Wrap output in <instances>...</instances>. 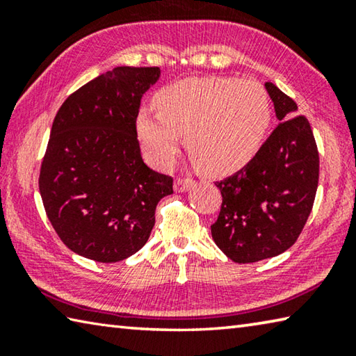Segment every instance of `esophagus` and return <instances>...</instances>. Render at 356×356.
<instances>
[{"label": "esophagus", "instance_id": "1", "mask_svg": "<svg viewBox=\"0 0 356 356\" xmlns=\"http://www.w3.org/2000/svg\"><path fill=\"white\" fill-rule=\"evenodd\" d=\"M195 185L193 182V179H176V182H174V191L176 193H184L190 188V186Z\"/></svg>", "mask_w": 356, "mask_h": 356}]
</instances>
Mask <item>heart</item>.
I'll return each mask as SVG.
<instances>
[{"instance_id":"b5f03b06","label":"heart","mask_w":356,"mask_h":356,"mask_svg":"<svg viewBox=\"0 0 356 356\" xmlns=\"http://www.w3.org/2000/svg\"><path fill=\"white\" fill-rule=\"evenodd\" d=\"M156 111L140 110L136 134L155 166L174 163L180 136L201 168L213 176L242 170L262 147L272 120L261 84L202 76L168 84L155 94Z\"/></svg>"}]
</instances>
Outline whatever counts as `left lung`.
Listing matches in <instances>:
<instances>
[{"mask_svg":"<svg viewBox=\"0 0 356 356\" xmlns=\"http://www.w3.org/2000/svg\"><path fill=\"white\" fill-rule=\"evenodd\" d=\"M278 125L254 159L220 180L221 210L210 229L216 246L234 262L275 257L297 242L318 185V152L311 125L297 104L265 83Z\"/></svg>","mask_w":356,"mask_h":356,"instance_id":"8db88e82","label":"left lung"}]
</instances>
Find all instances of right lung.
<instances>
[{
    "instance_id": "1",
    "label": "right lung",
    "mask_w": 356,
    "mask_h": 356,
    "mask_svg": "<svg viewBox=\"0 0 356 356\" xmlns=\"http://www.w3.org/2000/svg\"><path fill=\"white\" fill-rule=\"evenodd\" d=\"M159 67H114L70 94L53 120L39 190L59 238L76 254L119 262L146 245L172 177L144 163L141 97Z\"/></svg>"
}]
</instances>
